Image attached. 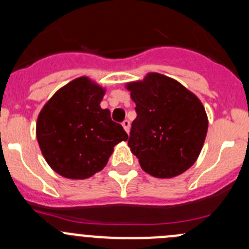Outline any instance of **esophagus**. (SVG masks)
<instances>
[{"label": "esophagus", "instance_id": "esophagus-1", "mask_svg": "<svg viewBox=\"0 0 249 249\" xmlns=\"http://www.w3.org/2000/svg\"><path fill=\"white\" fill-rule=\"evenodd\" d=\"M122 125H123V127H124L125 131L129 134V131H130V122H129V120H124V122L122 123Z\"/></svg>", "mask_w": 249, "mask_h": 249}]
</instances>
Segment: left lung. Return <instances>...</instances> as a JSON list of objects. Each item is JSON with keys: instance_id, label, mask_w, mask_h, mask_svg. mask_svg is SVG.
Here are the masks:
<instances>
[{"instance_id": "1", "label": "left lung", "mask_w": 249, "mask_h": 249, "mask_svg": "<svg viewBox=\"0 0 249 249\" xmlns=\"http://www.w3.org/2000/svg\"><path fill=\"white\" fill-rule=\"evenodd\" d=\"M137 117L129 144L143 171L172 178L194 165L202 149L208 119L201 101L179 82L148 73L126 84Z\"/></svg>"}]
</instances>
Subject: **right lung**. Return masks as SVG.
Here are the masks:
<instances>
[{"label":"right lung","mask_w":249,"mask_h":249,"mask_svg":"<svg viewBox=\"0 0 249 249\" xmlns=\"http://www.w3.org/2000/svg\"><path fill=\"white\" fill-rule=\"evenodd\" d=\"M106 90L88 77L57 90L39 112L36 136L44 159L70 179H85L107 165L113 148L129 139L100 104Z\"/></svg>","instance_id":"obj_1"}]
</instances>
